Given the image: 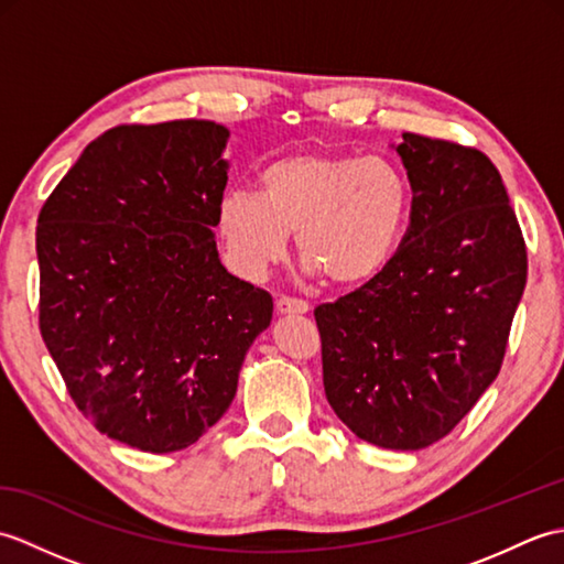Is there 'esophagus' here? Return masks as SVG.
<instances>
[{
	"instance_id": "34e87169",
	"label": "esophagus",
	"mask_w": 564,
	"mask_h": 564,
	"mask_svg": "<svg viewBox=\"0 0 564 564\" xmlns=\"http://www.w3.org/2000/svg\"><path fill=\"white\" fill-rule=\"evenodd\" d=\"M275 313L279 315H305L310 313V305L305 301H297V297H279L275 301Z\"/></svg>"
}]
</instances>
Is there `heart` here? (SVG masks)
I'll use <instances>...</instances> for the list:
<instances>
[{"label": "heart", "mask_w": 564, "mask_h": 564, "mask_svg": "<svg viewBox=\"0 0 564 564\" xmlns=\"http://www.w3.org/2000/svg\"><path fill=\"white\" fill-rule=\"evenodd\" d=\"M412 188L398 164L354 154H293L259 172V196L225 191L218 235L232 267L259 279L289 251L325 281L354 289L373 281L398 254L410 223Z\"/></svg>", "instance_id": "1"}]
</instances>
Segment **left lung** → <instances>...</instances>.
Returning a JSON list of instances; mask_svg holds the SVG:
<instances>
[{
  "label": "left lung",
  "mask_w": 564,
  "mask_h": 564,
  "mask_svg": "<svg viewBox=\"0 0 564 564\" xmlns=\"http://www.w3.org/2000/svg\"><path fill=\"white\" fill-rule=\"evenodd\" d=\"M394 152L412 186L398 254L315 319L334 414L373 446L419 451L499 376L529 259L487 154L414 133Z\"/></svg>",
  "instance_id": "1"
}]
</instances>
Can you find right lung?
<instances>
[{"label":"right lung","instance_id":"right-lung-1","mask_svg":"<svg viewBox=\"0 0 564 564\" xmlns=\"http://www.w3.org/2000/svg\"><path fill=\"white\" fill-rule=\"evenodd\" d=\"M230 130L118 126L89 142L35 227L41 334L77 410L145 453L196 443L232 404L267 291L227 273L215 215Z\"/></svg>","mask_w":564,"mask_h":564}]
</instances>
